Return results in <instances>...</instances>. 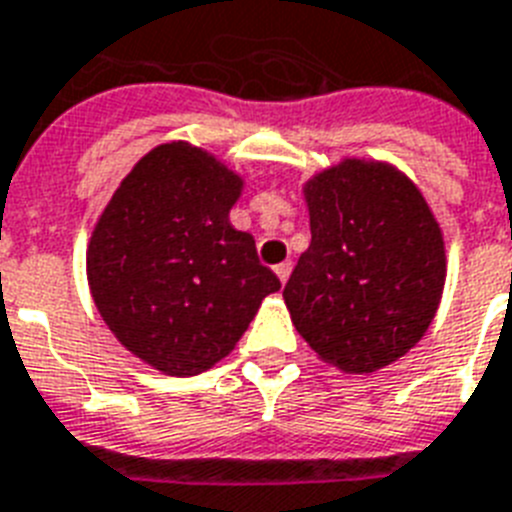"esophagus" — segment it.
Returning <instances> with one entry per match:
<instances>
[{"mask_svg":"<svg viewBox=\"0 0 512 512\" xmlns=\"http://www.w3.org/2000/svg\"><path fill=\"white\" fill-rule=\"evenodd\" d=\"M276 276H278V281L281 283H286L289 281V276H291V263H281V265H276Z\"/></svg>","mask_w":512,"mask_h":512,"instance_id":"34e87169","label":"esophagus"}]
</instances>
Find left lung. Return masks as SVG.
I'll list each match as a JSON object with an SVG mask.
<instances>
[{
  "instance_id": "8db88e82",
  "label": "left lung",
  "mask_w": 512,
  "mask_h": 512,
  "mask_svg": "<svg viewBox=\"0 0 512 512\" xmlns=\"http://www.w3.org/2000/svg\"><path fill=\"white\" fill-rule=\"evenodd\" d=\"M312 242L283 302L322 362L367 375L422 341L448 263L435 213L385 161L343 158L302 187Z\"/></svg>"
}]
</instances>
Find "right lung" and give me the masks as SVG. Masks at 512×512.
<instances>
[{"label":"right lung","mask_w":512,"mask_h":512,"mask_svg":"<svg viewBox=\"0 0 512 512\" xmlns=\"http://www.w3.org/2000/svg\"><path fill=\"white\" fill-rule=\"evenodd\" d=\"M244 179L213 153L174 140L145 153L88 242V286L124 349L171 377L200 375L234 351L281 289L236 231Z\"/></svg>","instance_id":"add662e5"}]
</instances>
